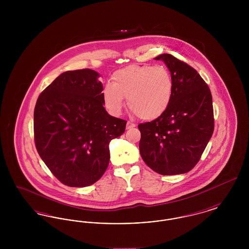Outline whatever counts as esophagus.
I'll return each instance as SVG.
<instances>
[{"label":"esophagus","instance_id":"1","mask_svg":"<svg viewBox=\"0 0 249 249\" xmlns=\"http://www.w3.org/2000/svg\"><path fill=\"white\" fill-rule=\"evenodd\" d=\"M135 127V124L134 123H132V122H130V121H128L127 122V125H126V129H130V128H134Z\"/></svg>","mask_w":249,"mask_h":249}]
</instances>
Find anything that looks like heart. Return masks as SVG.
<instances>
[{
	"mask_svg": "<svg viewBox=\"0 0 249 249\" xmlns=\"http://www.w3.org/2000/svg\"><path fill=\"white\" fill-rule=\"evenodd\" d=\"M173 92V77L165 67L130 65L113 73L111 84L103 90V102L107 110L117 116L127 98L130 110L138 118L148 120L165 112Z\"/></svg>",
	"mask_w": 249,
	"mask_h": 249,
	"instance_id": "heart-1",
	"label": "heart"
}]
</instances>
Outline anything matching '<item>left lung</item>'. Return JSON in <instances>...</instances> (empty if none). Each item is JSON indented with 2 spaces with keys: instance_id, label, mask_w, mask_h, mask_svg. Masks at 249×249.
Wrapping results in <instances>:
<instances>
[{
  "instance_id": "left-lung-1",
  "label": "left lung",
  "mask_w": 249,
  "mask_h": 249,
  "mask_svg": "<svg viewBox=\"0 0 249 249\" xmlns=\"http://www.w3.org/2000/svg\"><path fill=\"white\" fill-rule=\"evenodd\" d=\"M164 61L172 74L174 92L170 106L159 118L141 123L139 149L154 172L174 176L190 172L201 159L213 131L212 94L194 68L171 54Z\"/></svg>"
}]
</instances>
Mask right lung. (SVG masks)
Instances as JSON below:
<instances>
[{"label": "right lung", "mask_w": 249, "mask_h": 249, "mask_svg": "<svg viewBox=\"0 0 249 249\" xmlns=\"http://www.w3.org/2000/svg\"><path fill=\"white\" fill-rule=\"evenodd\" d=\"M100 74L90 69L68 71L39 95L34 114L38 154L62 184L83 188L107 171L109 142L127 121L104 107Z\"/></svg>", "instance_id": "right-lung-1"}]
</instances>
